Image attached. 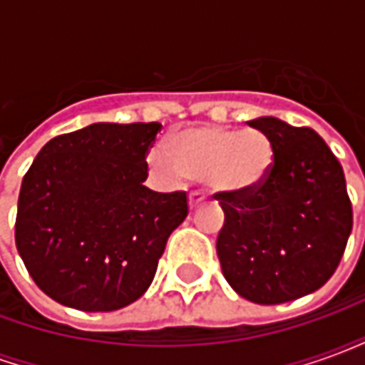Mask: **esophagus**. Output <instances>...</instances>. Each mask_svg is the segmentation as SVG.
<instances>
[{"label": "esophagus", "mask_w": 365, "mask_h": 365, "mask_svg": "<svg viewBox=\"0 0 365 365\" xmlns=\"http://www.w3.org/2000/svg\"><path fill=\"white\" fill-rule=\"evenodd\" d=\"M205 201V195L201 193V191H191L190 193V207L191 209H195V207H199L201 203Z\"/></svg>", "instance_id": "obj_1"}]
</instances>
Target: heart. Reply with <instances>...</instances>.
<instances>
[{"mask_svg": "<svg viewBox=\"0 0 365 365\" xmlns=\"http://www.w3.org/2000/svg\"><path fill=\"white\" fill-rule=\"evenodd\" d=\"M148 162L168 182L191 175L217 191H245L269 174L274 146L260 128L195 127L175 133L170 146L156 144Z\"/></svg>", "mask_w": 365, "mask_h": 365, "instance_id": "obj_1", "label": "heart"}]
</instances>
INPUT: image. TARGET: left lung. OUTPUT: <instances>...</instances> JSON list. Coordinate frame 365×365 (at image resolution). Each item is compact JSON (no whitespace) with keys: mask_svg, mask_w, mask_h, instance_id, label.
<instances>
[{"mask_svg":"<svg viewBox=\"0 0 365 365\" xmlns=\"http://www.w3.org/2000/svg\"><path fill=\"white\" fill-rule=\"evenodd\" d=\"M248 125L268 135L274 164L250 190L215 193L225 211L217 254L238 295L277 305L313 293L336 272L352 203L340 162L313 128L275 117Z\"/></svg>","mask_w":365,"mask_h":365,"instance_id":"left-lung-1","label":"left lung"}]
</instances>
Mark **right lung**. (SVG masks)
<instances>
[{
  "mask_svg": "<svg viewBox=\"0 0 365 365\" xmlns=\"http://www.w3.org/2000/svg\"><path fill=\"white\" fill-rule=\"evenodd\" d=\"M160 123H96L54 136L23 178L15 245L41 289L86 313L117 311L148 289L187 193L148 190Z\"/></svg>",
  "mask_w": 365,
  "mask_h": 365,
  "instance_id": "1",
  "label": "right lung"
}]
</instances>
